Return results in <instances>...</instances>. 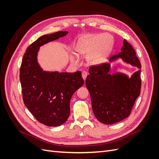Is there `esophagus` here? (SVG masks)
Masks as SVG:
<instances>
[{
  "instance_id": "1",
  "label": "esophagus",
  "mask_w": 159,
  "mask_h": 159,
  "mask_svg": "<svg viewBox=\"0 0 159 159\" xmlns=\"http://www.w3.org/2000/svg\"><path fill=\"white\" fill-rule=\"evenodd\" d=\"M81 75H82V78L84 80V81H85V79H86V77H87V75H88V73L85 71H84L82 72V74H81Z\"/></svg>"
}]
</instances>
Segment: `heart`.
I'll use <instances>...</instances> for the list:
<instances>
[{"label": "heart", "mask_w": 159, "mask_h": 159, "mask_svg": "<svg viewBox=\"0 0 159 159\" xmlns=\"http://www.w3.org/2000/svg\"><path fill=\"white\" fill-rule=\"evenodd\" d=\"M114 46V38L109 34H93L84 38L78 42L76 52L78 55L87 57L88 66H95L103 64L107 60ZM71 61L76 63L78 60L71 56Z\"/></svg>", "instance_id": "1"}]
</instances>
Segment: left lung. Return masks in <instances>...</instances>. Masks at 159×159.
<instances>
[{
  "mask_svg": "<svg viewBox=\"0 0 159 159\" xmlns=\"http://www.w3.org/2000/svg\"><path fill=\"white\" fill-rule=\"evenodd\" d=\"M121 59L125 63L137 66L139 70L130 78L121 72L109 74L110 63ZM141 65L132 46L123 41L121 52L110 57L108 63L89 69L85 85L91 96L93 112L99 121L111 125L122 121L131 113L140 95Z\"/></svg>",
  "mask_w": 159,
  "mask_h": 159,
  "instance_id": "obj_1",
  "label": "left lung"
}]
</instances>
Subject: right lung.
Wrapping results in <instances>:
<instances>
[{
	"label": "right lung",
	"mask_w": 159,
	"mask_h": 159,
	"mask_svg": "<svg viewBox=\"0 0 159 159\" xmlns=\"http://www.w3.org/2000/svg\"><path fill=\"white\" fill-rule=\"evenodd\" d=\"M68 34V31H60L38 38L27 48L21 64L20 81L24 103L38 121L48 127L60 126L67 121L71 96L84 84L80 71H44L38 62L40 46Z\"/></svg>",
	"instance_id": "obj_1"
}]
</instances>
